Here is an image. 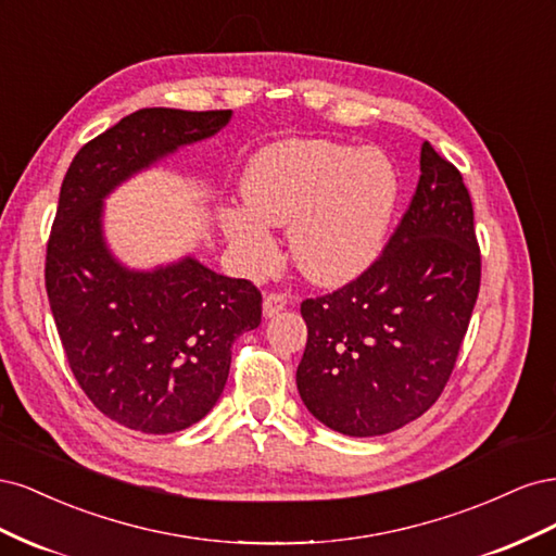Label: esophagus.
<instances>
[{"label":"esophagus","mask_w":556,"mask_h":556,"mask_svg":"<svg viewBox=\"0 0 556 556\" xmlns=\"http://www.w3.org/2000/svg\"><path fill=\"white\" fill-rule=\"evenodd\" d=\"M288 306V299L282 294H266L264 296V317H276L280 311Z\"/></svg>","instance_id":"1"}]
</instances>
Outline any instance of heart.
<instances>
[{
	"label": "heart",
	"mask_w": 556,
	"mask_h": 556,
	"mask_svg": "<svg viewBox=\"0 0 556 556\" xmlns=\"http://www.w3.org/2000/svg\"><path fill=\"white\" fill-rule=\"evenodd\" d=\"M241 194L249 208H220V229L245 266L262 268L271 257L266 225L290 227L299 271L323 288H339L380 255L399 178L380 150L294 139L248 162Z\"/></svg>",
	"instance_id": "1"
}]
</instances>
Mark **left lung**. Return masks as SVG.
<instances>
[{
    "label": "left lung",
    "mask_w": 556,
    "mask_h": 556,
    "mask_svg": "<svg viewBox=\"0 0 556 556\" xmlns=\"http://www.w3.org/2000/svg\"><path fill=\"white\" fill-rule=\"evenodd\" d=\"M478 290L470 194L425 141L410 208L382 257L345 288L301 304L308 341L296 390L304 406L355 439L413 422L443 392Z\"/></svg>",
    "instance_id": "obj_1"
}]
</instances>
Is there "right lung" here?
I'll use <instances>...</instances> for the list:
<instances>
[{
    "mask_svg": "<svg viewBox=\"0 0 556 556\" xmlns=\"http://www.w3.org/2000/svg\"><path fill=\"white\" fill-rule=\"evenodd\" d=\"M229 121L231 111L141 109L83 146L62 180L46 252L50 311L80 390L134 431H182L213 410L233 341L262 323V294L192 255L127 266L106 241L104 201Z\"/></svg>",
    "mask_w": 556,
    "mask_h": 556,
    "instance_id": "right-lung-1",
    "label": "right lung"
}]
</instances>
